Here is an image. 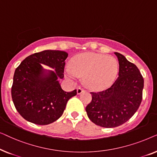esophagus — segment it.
I'll list each match as a JSON object with an SVG mask.
<instances>
[{
  "label": "esophagus",
  "mask_w": 157,
  "mask_h": 157,
  "mask_svg": "<svg viewBox=\"0 0 157 157\" xmlns=\"http://www.w3.org/2000/svg\"><path fill=\"white\" fill-rule=\"evenodd\" d=\"M83 91H84V89H82V88L78 87V89H77V94H81Z\"/></svg>",
  "instance_id": "obj_1"
}]
</instances>
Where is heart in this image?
Masks as SVG:
<instances>
[{"label":"heart","instance_id":"1","mask_svg":"<svg viewBox=\"0 0 157 157\" xmlns=\"http://www.w3.org/2000/svg\"><path fill=\"white\" fill-rule=\"evenodd\" d=\"M118 71L119 64L115 58L98 53L76 55L71 60V66L66 69L68 78L83 77V83L92 90H102L110 86Z\"/></svg>","mask_w":157,"mask_h":157}]
</instances>
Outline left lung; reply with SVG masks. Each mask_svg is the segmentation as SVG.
Masks as SVG:
<instances>
[{
  "mask_svg": "<svg viewBox=\"0 0 157 157\" xmlns=\"http://www.w3.org/2000/svg\"><path fill=\"white\" fill-rule=\"evenodd\" d=\"M119 64V77L105 91L91 92L92 100L86 107L88 117L104 128L119 126L138 110L142 100L144 78L136 65L115 52Z\"/></svg>",
  "mask_w": 157,
  "mask_h": 157,
  "instance_id": "obj_1",
  "label": "left lung"
}]
</instances>
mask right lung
I'll use <instances>...</instances> for the list:
<instances>
[{
	"label": "right lung",
	"instance_id": "right-lung-1",
	"mask_svg": "<svg viewBox=\"0 0 157 157\" xmlns=\"http://www.w3.org/2000/svg\"><path fill=\"white\" fill-rule=\"evenodd\" d=\"M65 51L46 50L30 55L16 68L11 96L16 110L26 121L47 125L63 114L68 101L76 96V90L66 92L59 78H63ZM41 64L55 71L46 70Z\"/></svg>",
	"mask_w": 157,
	"mask_h": 157
}]
</instances>
